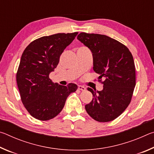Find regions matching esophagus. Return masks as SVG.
<instances>
[{
  "instance_id": "esophagus-1",
  "label": "esophagus",
  "mask_w": 154,
  "mask_h": 154,
  "mask_svg": "<svg viewBox=\"0 0 154 154\" xmlns=\"http://www.w3.org/2000/svg\"><path fill=\"white\" fill-rule=\"evenodd\" d=\"M78 89L82 91H85V88L84 86H82V85H78Z\"/></svg>"
}]
</instances>
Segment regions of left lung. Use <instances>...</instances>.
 <instances>
[{"label":"left lung","mask_w":154,"mask_h":154,"mask_svg":"<svg viewBox=\"0 0 154 154\" xmlns=\"http://www.w3.org/2000/svg\"><path fill=\"white\" fill-rule=\"evenodd\" d=\"M77 39L92 51L94 71L105 79L103 90L88 88L94 98L85 110L96 121L113 120L131 101L136 85L133 57L126 46L106 35L81 32Z\"/></svg>","instance_id":"obj_1"}]
</instances>
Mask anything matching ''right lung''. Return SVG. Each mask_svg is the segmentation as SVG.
Listing matches in <instances>:
<instances>
[{
    "label": "right lung",
    "instance_id": "add662e5",
    "mask_svg": "<svg viewBox=\"0 0 154 154\" xmlns=\"http://www.w3.org/2000/svg\"><path fill=\"white\" fill-rule=\"evenodd\" d=\"M78 32L58 33L37 38L28 45L21 57L16 75L23 105L33 118L47 121L60 113L70 94L77 89L54 83L50 72L58 64L62 52Z\"/></svg>",
    "mask_w": 154,
    "mask_h": 154
}]
</instances>
